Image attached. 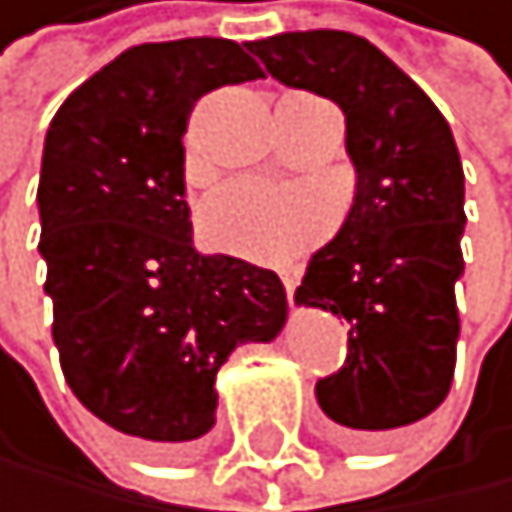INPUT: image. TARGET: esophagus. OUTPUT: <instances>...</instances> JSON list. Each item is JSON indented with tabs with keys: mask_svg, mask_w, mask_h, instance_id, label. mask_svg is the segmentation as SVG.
Here are the masks:
<instances>
[{
	"mask_svg": "<svg viewBox=\"0 0 512 512\" xmlns=\"http://www.w3.org/2000/svg\"><path fill=\"white\" fill-rule=\"evenodd\" d=\"M282 285H285V295L295 298V288H298V272H282Z\"/></svg>",
	"mask_w": 512,
	"mask_h": 512,
	"instance_id": "1",
	"label": "esophagus"
}]
</instances>
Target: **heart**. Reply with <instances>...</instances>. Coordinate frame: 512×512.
I'll return each instance as SVG.
<instances>
[{
  "instance_id": "1",
  "label": "heart",
  "mask_w": 512,
  "mask_h": 512,
  "mask_svg": "<svg viewBox=\"0 0 512 512\" xmlns=\"http://www.w3.org/2000/svg\"><path fill=\"white\" fill-rule=\"evenodd\" d=\"M195 176V166H189ZM330 201L314 189L269 182H230L198 214L201 237L217 253L285 266L327 234Z\"/></svg>"
}]
</instances>
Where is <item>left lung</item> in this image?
I'll return each instance as SVG.
<instances>
[{"label": "left lung", "instance_id": "obj_1", "mask_svg": "<svg viewBox=\"0 0 512 512\" xmlns=\"http://www.w3.org/2000/svg\"><path fill=\"white\" fill-rule=\"evenodd\" d=\"M282 86L340 105L356 192L336 237L307 262L298 307L349 323V356L317 381L346 446H368L446 401L455 372V282L465 272V172L449 121L417 82L349 31L250 44Z\"/></svg>", "mask_w": 512, "mask_h": 512}]
</instances>
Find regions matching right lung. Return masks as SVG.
Instances as JSON below:
<instances>
[{"instance_id":"1","label":"right lung","mask_w":512,"mask_h":512,"mask_svg":"<svg viewBox=\"0 0 512 512\" xmlns=\"http://www.w3.org/2000/svg\"><path fill=\"white\" fill-rule=\"evenodd\" d=\"M246 50L224 37L131 47L47 127L37 253L66 385L147 446L205 436L227 356L272 343L288 320L272 269L192 246L185 121L205 92L262 79Z\"/></svg>"}]
</instances>
